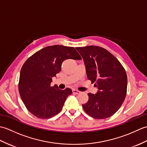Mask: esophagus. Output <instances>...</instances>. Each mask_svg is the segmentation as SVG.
<instances>
[{"label": "esophagus", "instance_id": "obj_1", "mask_svg": "<svg viewBox=\"0 0 147 147\" xmlns=\"http://www.w3.org/2000/svg\"><path fill=\"white\" fill-rule=\"evenodd\" d=\"M73 93H74V94H79L80 92L79 91V90H77L76 89H73Z\"/></svg>", "mask_w": 147, "mask_h": 147}]
</instances>
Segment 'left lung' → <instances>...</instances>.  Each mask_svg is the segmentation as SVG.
Returning a JSON list of instances; mask_svg holds the SVG:
<instances>
[{"instance_id": "1", "label": "left lung", "mask_w": 147, "mask_h": 147, "mask_svg": "<svg viewBox=\"0 0 147 147\" xmlns=\"http://www.w3.org/2000/svg\"><path fill=\"white\" fill-rule=\"evenodd\" d=\"M76 49L84 60L87 78L98 90L95 95L88 93V100L82 105L83 109L97 119L112 116L126 97L127 78L125 69L116 57L100 47Z\"/></svg>"}]
</instances>
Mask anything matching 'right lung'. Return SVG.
Returning a JSON list of instances; mask_svg holds the SVG:
<instances>
[{"label": "right lung", "instance_id": "add662e5", "mask_svg": "<svg viewBox=\"0 0 147 147\" xmlns=\"http://www.w3.org/2000/svg\"><path fill=\"white\" fill-rule=\"evenodd\" d=\"M80 60L74 47L61 45L48 46L40 50L24 62L20 72L19 92L29 112L40 119H49L61 111L70 88L62 90L51 86L52 78L61 70L66 59Z\"/></svg>", "mask_w": 147, "mask_h": 147}]
</instances>
